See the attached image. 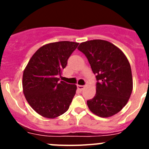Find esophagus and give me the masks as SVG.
Instances as JSON below:
<instances>
[{
    "instance_id": "1",
    "label": "esophagus",
    "mask_w": 149,
    "mask_h": 149,
    "mask_svg": "<svg viewBox=\"0 0 149 149\" xmlns=\"http://www.w3.org/2000/svg\"><path fill=\"white\" fill-rule=\"evenodd\" d=\"M84 88H85L84 86H82V85H77V89L80 91H83L84 89Z\"/></svg>"
}]
</instances>
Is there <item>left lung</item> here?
Returning <instances> with one entry per match:
<instances>
[{
	"label": "left lung",
	"instance_id": "1",
	"mask_svg": "<svg viewBox=\"0 0 149 149\" xmlns=\"http://www.w3.org/2000/svg\"><path fill=\"white\" fill-rule=\"evenodd\" d=\"M77 49L86 56L96 77V93L88 100L93 113L110 117L125 106L133 89L130 63L119 48L107 41H86Z\"/></svg>",
	"mask_w": 149,
	"mask_h": 149
}]
</instances>
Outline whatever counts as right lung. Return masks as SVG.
Returning <instances> with one entry per match:
<instances>
[{
	"mask_svg": "<svg viewBox=\"0 0 149 149\" xmlns=\"http://www.w3.org/2000/svg\"><path fill=\"white\" fill-rule=\"evenodd\" d=\"M78 45L68 41L45 45L27 63L22 79L24 94L39 115L54 119L69 108L77 86L60 81L59 76Z\"/></svg>",
	"mask_w": 149,
	"mask_h": 149,
	"instance_id": "right-lung-1",
	"label": "right lung"
}]
</instances>
